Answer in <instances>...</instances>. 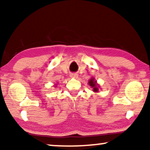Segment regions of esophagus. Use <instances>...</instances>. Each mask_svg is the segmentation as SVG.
Instances as JSON below:
<instances>
[{"label":"esophagus","mask_w":150,"mask_h":150,"mask_svg":"<svg viewBox=\"0 0 150 150\" xmlns=\"http://www.w3.org/2000/svg\"><path fill=\"white\" fill-rule=\"evenodd\" d=\"M70 77H71L72 78H77L78 75H77V74L76 73H72L71 75H70Z\"/></svg>","instance_id":"esophagus-1"}]
</instances>
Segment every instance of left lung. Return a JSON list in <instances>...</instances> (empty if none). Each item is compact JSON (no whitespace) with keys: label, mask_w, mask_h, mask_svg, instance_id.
Instances as JSON below:
<instances>
[{"label":"left lung","mask_w":150,"mask_h":150,"mask_svg":"<svg viewBox=\"0 0 150 150\" xmlns=\"http://www.w3.org/2000/svg\"><path fill=\"white\" fill-rule=\"evenodd\" d=\"M88 84L90 87H92V88H93V91H94V92H98V90H99V85H98V84L97 83V81L95 80V79H94V77H92V78L89 80Z\"/></svg>","instance_id":"1"}]
</instances>
